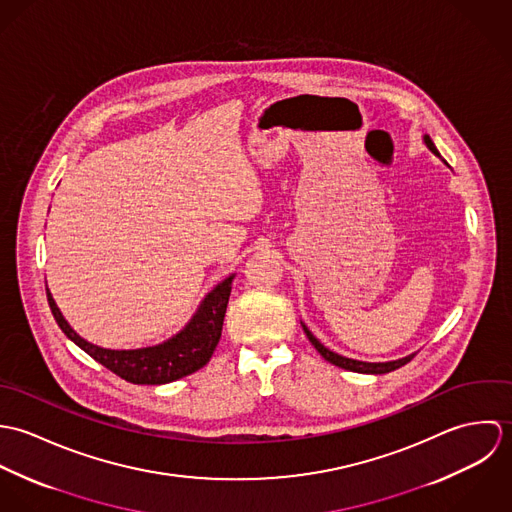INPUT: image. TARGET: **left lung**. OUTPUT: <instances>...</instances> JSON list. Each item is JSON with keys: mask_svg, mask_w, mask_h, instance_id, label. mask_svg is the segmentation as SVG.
<instances>
[{"mask_svg": "<svg viewBox=\"0 0 512 512\" xmlns=\"http://www.w3.org/2000/svg\"><path fill=\"white\" fill-rule=\"evenodd\" d=\"M424 142H426V146L430 147L436 155L439 157V151L434 146V142L430 140V136H424ZM301 327H303V331H305V335H307V339H309V343L317 349V353L325 359V361H329L331 365L339 366V368H345V370H353V372H363V374H386V372H392V370H396V368H400V366L406 365V363H410L412 359H414V355H408V357H404V359H398V361H388V363H365V361H355V359H347V357H343V355H337V353H333V351H329L325 345H321L319 343V339L317 337H313V333L301 323Z\"/></svg>", "mask_w": 512, "mask_h": 512, "instance_id": "obj_1", "label": "left lung"}]
</instances>
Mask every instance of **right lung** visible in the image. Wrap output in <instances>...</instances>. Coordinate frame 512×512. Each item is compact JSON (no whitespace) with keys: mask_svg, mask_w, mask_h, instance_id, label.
<instances>
[{"mask_svg":"<svg viewBox=\"0 0 512 512\" xmlns=\"http://www.w3.org/2000/svg\"><path fill=\"white\" fill-rule=\"evenodd\" d=\"M232 280L234 274L222 280L215 290L207 293L197 313L177 335L153 347L128 351H114L88 343L67 323L49 288L47 299L53 317L63 329V333L96 363L106 366L108 370H112L114 374L132 384H167L187 374H193L195 370L203 368L211 361L219 345Z\"/></svg>","mask_w":512,"mask_h":512,"instance_id":"obj_1","label":"right lung"}]
</instances>
